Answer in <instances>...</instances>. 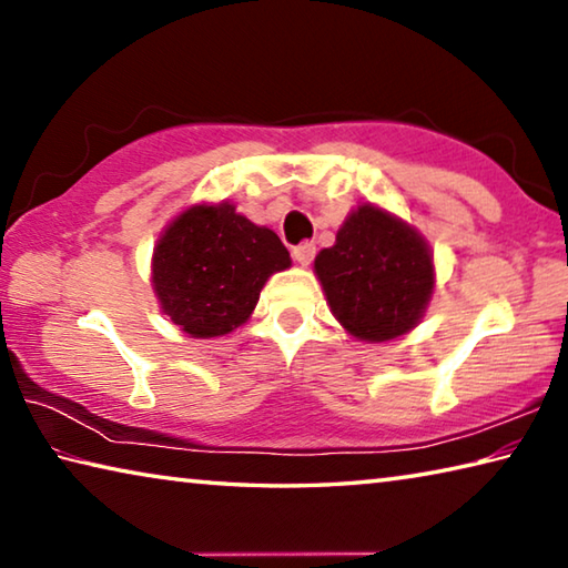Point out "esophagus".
I'll list each match as a JSON object with an SVG mask.
<instances>
[{
    "mask_svg": "<svg viewBox=\"0 0 568 568\" xmlns=\"http://www.w3.org/2000/svg\"><path fill=\"white\" fill-rule=\"evenodd\" d=\"M293 257L301 265H311L313 257H315V245L313 243H301L293 247Z\"/></svg>",
    "mask_w": 568,
    "mask_h": 568,
    "instance_id": "34e87169",
    "label": "esophagus"
}]
</instances>
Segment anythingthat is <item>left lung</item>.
I'll use <instances>...</instances> for the list:
<instances>
[{
	"label": "left lung",
	"mask_w": 568,
	"mask_h": 568,
	"mask_svg": "<svg viewBox=\"0 0 568 568\" xmlns=\"http://www.w3.org/2000/svg\"><path fill=\"white\" fill-rule=\"evenodd\" d=\"M331 311L351 335L383 343L420 321L434 291V261L408 225L363 205L345 220L333 247L315 257Z\"/></svg>",
	"instance_id": "obj_1"
}]
</instances>
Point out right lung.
<instances>
[{"label":"right lung","mask_w":568,"mask_h":568,"mask_svg":"<svg viewBox=\"0 0 568 568\" xmlns=\"http://www.w3.org/2000/svg\"><path fill=\"white\" fill-rule=\"evenodd\" d=\"M291 265L273 230L233 205L190 207L160 237L152 283L162 311L192 338H215L245 323L267 277Z\"/></svg>","instance_id":"add662e5"}]
</instances>
